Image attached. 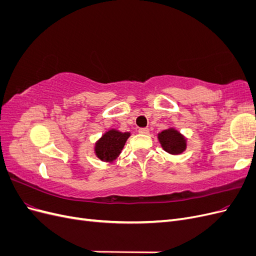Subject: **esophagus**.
Returning <instances> with one entry per match:
<instances>
[{"instance_id":"esophagus-1","label":"esophagus","mask_w":256,"mask_h":256,"mask_svg":"<svg viewBox=\"0 0 256 256\" xmlns=\"http://www.w3.org/2000/svg\"><path fill=\"white\" fill-rule=\"evenodd\" d=\"M138 132L143 134H150V129L148 128H140V129H138Z\"/></svg>"}]
</instances>
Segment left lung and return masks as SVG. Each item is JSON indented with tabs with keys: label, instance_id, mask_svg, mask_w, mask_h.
Wrapping results in <instances>:
<instances>
[{
	"label": "left lung",
	"instance_id": "8db88e82",
	"mask_svg": "<svg viewBox=\"0 0 256 256\" xmlns=\"http://www.w3.org/2000/svg\"><path fill=\"white\" fill-rule=\"evenodd\" d=\"M158 138L164 150L170 154H178L186 150V140L184 136L173 128L162 131L158 134Z\"/></svg>",
	"mask_w": 256,
	"mask_h": 256
}]
</instances>
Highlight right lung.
Returning a JSON list of instances; mask_svg holds the SVG:
<instances>
[{"label":"right lung","mask_w":256,"mask_h":256,"mask_svg":"<svg viewBox=\"0 0 256 256\" xmlns=\"http://www.w3.org/2000/svg\"><path fill=\"white\" fill-rule=\"evenodd\" d=\"M129 136V132L122 134L118 130L108 131L95 146V152L97 157L102 161L112 162L118 158Z\"/></svg>","instance_id":"right-lung-1"}]
</instances>
